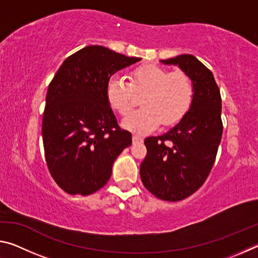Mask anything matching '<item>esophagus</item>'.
<instances>
[{"mask_svg":"<svg viewBox=\"0 0 258 258\" xmlns=\"http://www.w3.org/2000/svg\"><path fill=\"white\" fill-rule=\"evenodd\" d=\"M133 143H142L143 142V138L140 137V135H133Z\"/></svg>","mask_w":258,"mask_h":258,"instance_id":"1","label":"esophagus"}]
</instances>
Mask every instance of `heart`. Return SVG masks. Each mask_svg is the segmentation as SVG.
Returning <instances> with one entry per match:
<instances>
[{
	"label": "heart",
	"mask_w": 258,
	"mask_h": 258,
	"mask_svg": "<svg viewBox=\"0 0 258 258\" xmlns=\"http://www.w3.org/2000/svg\"><path fill=\"white\" fill-rule=\"evenodd\" d=\"M134 92H145L141 102L143 108L130 113L123 120V126L132 132L146 133L161 121L169 126L181 120L194 101L195 85L185 72H168L156 64L135 68L130 82L115 75L107 83L109 106L121 116L132 110Z\"/></svg>",
	"instance_id": "heart-1"
}]
</instances>
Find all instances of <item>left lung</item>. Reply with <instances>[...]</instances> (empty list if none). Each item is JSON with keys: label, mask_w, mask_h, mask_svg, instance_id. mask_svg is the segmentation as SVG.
<instances>
[{"label": "left lung", "mask_w": 258, "mask_h": 258, "mask_svg": "<svg viewBox=\"0 0 258 258\" xmlns=\"http://www.w3.org/2000/svg\"><path fill=\"white\" fill-rule=\"evenodd\" d=\"M161 62L176 64L191 77L195 97L180 123L145 140L140 176L157 198L178 202L195 194L212 171L223 133L222 100L213 73L196 56L181 54Z\"/></svg>", "instance_id": "8db88e82"}]
</instances>
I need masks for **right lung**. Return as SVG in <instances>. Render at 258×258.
<instances>
[{
    "label": "right lung",
    "instance_id": "1",
    "mask_svg": "<svg viewBox=\"0 0 258 258\" xmlns=\"http://www.w3.org/2000/svg\"><path fill=\"white\" fill-rule=\"evenodd\" d=\"M141 58L100 45L85 46L63 61L51 81L42 137L47 168L69 195L87 196L106 185L112 164L132 135L121 130L106 97L116 72Z\"/></svg>",
    "mask_w": 258,
    "mask_h": 258
}]
</instances>
